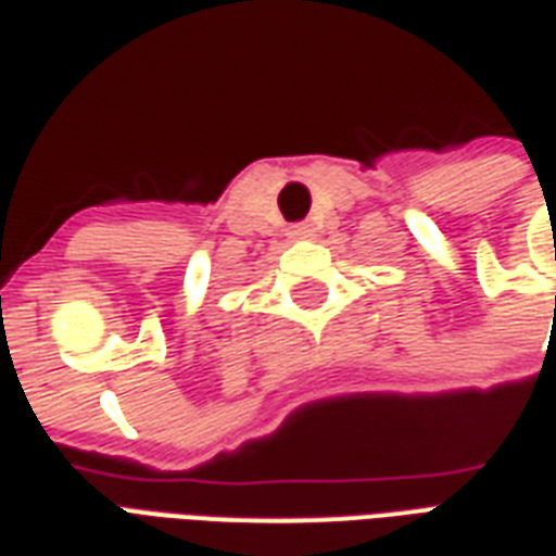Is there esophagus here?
<instances>
[{
    "instance_id": "34e87169",
    "label": "esophagus",
    "mask_w": 556,
    "mask_h": 556,
    "mask_svg": "<svg viewBox=\"0 0 556 556\" xmlns=\"http://www.w3.org/2000/svg\"><path fill=\"white\" fill-rule=\"evenodd\" d=\"M290 237H293V239L314 237V228H311L307 222H302V225H293V228H290Z\"/></svg>"
}]
</instances>
